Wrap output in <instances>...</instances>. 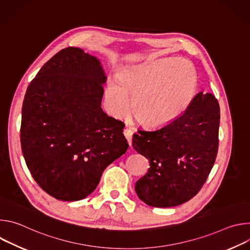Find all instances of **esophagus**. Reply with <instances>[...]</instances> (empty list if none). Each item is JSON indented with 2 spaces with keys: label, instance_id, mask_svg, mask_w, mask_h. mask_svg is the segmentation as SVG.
<instances>
[{
  "label": "esophagus",
  "instance_id": "esophagus-1",
  "mask_svg": "<svg viewBox=\"0 0 250 250\" xmlns=\"http://www.w3.org/2000/svg\"><path fill=\"white\" fill-rule=\"evenodd\" d=\"M124 134H125V138L128 142L129 146H131V138H132V130L130 128H125L124 130Z\"/></svg>",
  "mask_w": 250,
  "mask_h": 250
}]
</instances>
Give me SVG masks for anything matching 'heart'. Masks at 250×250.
<instances>
[{"label": "heart", "instance_id": "heart-1", "mask_svg": "<svg viewBox=\"0 0 250 250\" xmlns=\"http://www.w3.org/2000/svg\"><path fill=\"white\" fill-rule=\"evenodd\" d=\"M198 86L193 66L185 60L155 59L124 69L106 85L109 113L122 118L131 111L146 126L168 125L189 108Z\"/></svg>", "mask_w": 250, "mask_h": 250}]
</instances>
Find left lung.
<instances>
[{
	"label": "left lung",
	"instance_id": "left-lung-1",
	"mask_svg": "<svg viewBox=\"0 0 250 250\" xmlns=\"http://www.w3.org/2000/svg\"><path fill=\"white\" fill-rule=\"evenodd\" d=\"M220 118L216 97L200 92L172 123L133 134L132 147L149 161L146 174L135 183L141 201L169 208L199 193L217 158Z\"/></svg>",
	"mask_w": 250,
	"mask_h": 250
}]
</instances>
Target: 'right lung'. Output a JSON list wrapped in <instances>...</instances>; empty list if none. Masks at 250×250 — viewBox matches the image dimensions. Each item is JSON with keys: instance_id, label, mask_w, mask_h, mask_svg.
<instances>
[{"instance_id": "obj_1", "label": "right lung", "mask_w": 250, "mask_h": 250, "mask_svg": "<svg viewBox=\"0 0 250 250\" xmlns=\"http://www.w3.org/2000/svg\"><path fill=\"white\" fill-rule=\"evenodd\" d=\"M105 80L96 57L67 47L42 67L26 89L21 151L34 181L55 199L89 196L104 170L128 147L125 124L101 108Z\"/></svg>"}]
</instances>
